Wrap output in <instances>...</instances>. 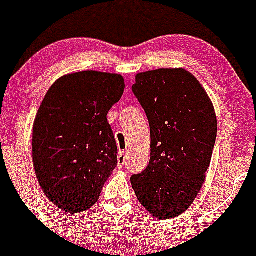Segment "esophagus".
I'll use <instances>...</instances> for the list:
<instances>
[{"instance_id":"1","label":"esophagus","mask_w":256,"mask_h":256,"mask_svg":"<svg viewBox=\"0 0 256 256\" xmlns=\"http://www.w3.org/2000/svg\"><path fill=\"white\" fill-rule=\"evenodd\" d=\"M126 158H128V154L125 151H120L118 156V167H124L126 164Z\"/></svg>"}]
</instances>
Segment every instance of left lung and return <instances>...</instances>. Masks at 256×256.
I'll use <instances>...</instances> for the list:
<instances>
[{"label":"left lung","mask_w":256,"mask_h":256,"mask_svg":"<svg viewBox=\"0 0 256 256\" xmlns=\"http://www.w3.org/2000/svg\"><path fill=\"white\" fill-rule=\"evenodd\" d=\"M132 92L151 130V158L131 177L141 204L157 219L184 213L206 180L216 138L210 99L193 74L182 68L144 72Z\"/></svg>","instance_id":"1"}]
</instances>
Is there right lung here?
I'll list each match as a JSON object with an SVG mask.
<instances>
[{"label":"right lung","mask_w":256,"mask_h":256,"mask_svg":"<svg viewBox=\"0 0 256 256\" xmlns=\"http://www.w3.org/2000/svg\"><path fill=\"white\" fill-rule=\"evenodd\" d=\"M120 74L85 70L59 78L33 124L36 176L48 200L66 213L95 204L118 166V146L106 115L121 99Z\"/></svg>","instance_id":"right-lung-1"}]
</instances>
